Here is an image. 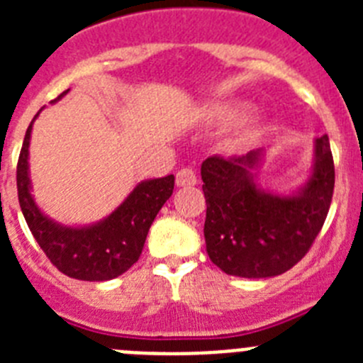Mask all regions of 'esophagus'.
<instances>
[{"instance_id":"esophagus-1","label":"esophagus","mask_w":363,"mask_h":363,"mask_svg":"<svg viewBox=\"0 0 363 363\" xmlns=\"http://www.w3.org/2000/svg\"><path fill=\"white\" fill-rule=\"evenodd\" d=\"M196 172L192 169H182V171L176 172V185L178 187H192L196 185Z\"/></svg>"}]
</instances>
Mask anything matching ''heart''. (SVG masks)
Masks as SVG:
<instances>
[{
	"mask_svg": "<svg viewBox=\"0 0 363 363\" xmlns=\"http://www.w3.org/2000/svg\"><path fill=\"white\" fill-rule=\"evenodd\" d=\"M245 111L247 104H243V101H229V104H221L211 108V111L207 112V118H209L214 125L227 127V125L236 123V121L245 114ZM256 129H258V121H256L255 118H247V120H243L242 123L236 125V130H234L233 136L225 140V149L233 150L242 147L243 143L249 142V140L255 136Z\"/></svg>",
	"mask_w": 363,
	"mask_h": 363,
	"instance_id": "1",
	"label": "heart"
}]
</instances>
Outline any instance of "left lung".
Returning <instances> with one entry per match:
<instances>
[{"label":"left lung","mask_w":363,"mask_h":363,"mask_svg":"<svg viewBox=\"0 0 363 363\" xmlns=\"http://www.w3.org/2000/svg\"><path fill=\"white\" fill-rule=\"evenodd\" d=\"M265 149L201 163L207 201L205 245L225 274L271 278L296 265L318 236L335 189L329 138H314L307 179L291 192H272L256 182Z\"/></svg>","instance_id":"1"}]
</instances>
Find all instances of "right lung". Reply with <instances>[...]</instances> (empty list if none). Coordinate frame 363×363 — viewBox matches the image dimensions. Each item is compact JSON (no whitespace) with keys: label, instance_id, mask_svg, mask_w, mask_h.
<instances>
[{"label":"right lung","instance_id":"obj_1","mask_svg":"<svg viewBox=\"0 0 363 363\" xmlns=\"http://www.w3.org/2000/svg\"><path fill=\"white\" fill-rule=\"evenodd\" d=\"M67 92L69 91L57 99H62ZM57 99H54L52 104H56ZM40 112L28 125L16 172L19 207L28 229L57 271L67 277L85 281H107L118 278L133 267L142 255L154 218L171 198L174 176L169 174L165 178L140 182L129 196L104 220L89 225H63L47 216L32 196L28 147L32 125Z\"/></svg>","mask_w":363,"mask_h":363}]
</instances>
